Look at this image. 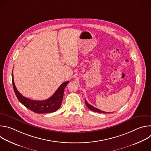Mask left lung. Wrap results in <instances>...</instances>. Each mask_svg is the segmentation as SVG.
<instances>
[{
	"label": "left lung",
	"instance_id": "left-lung-1",
	"mask_svg": "<svg viewBox=\"0 0 151 151\" xmlns=\"http://www.w3.org/2000/svg\"><path fill=\"white\" fill-rule=\"evenodd\" d=\"M85 104H86V106H87L88 107V108L90 110H91V111H94V112H99V113H104V114H107V113H109V112H104V111H102L99 110V109L96 108V107H95L91 106V104H88V102L87 101V100H85Z\"/></svg>",
	"mask_w": 151,
	"mask_h": 151
}]
</instances>
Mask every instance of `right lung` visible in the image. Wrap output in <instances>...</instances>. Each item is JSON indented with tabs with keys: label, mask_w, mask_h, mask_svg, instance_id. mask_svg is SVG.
<instances>
[{
	"label": "right lung",
	"mask_w": 151,
	"mask_h": 151,
	"mask_svg": "<svg viewBox=\"0 0 151 151\" xmlns=\"http://www.w3.org/2000/svg\"><path fill=\"white\" fill-rule=\"evenodd\" d=\"M12 79L14 90L19 101L27 108L37 114L51 113L57 111L61 105L64 88L69 82V81H68L63 83L54 94L49 99L42 101H37L26 98L19 93L14 83L13 72L12 73Z\"/></svg>",
	"instance_id": "obj_1"
}]
</instances>
